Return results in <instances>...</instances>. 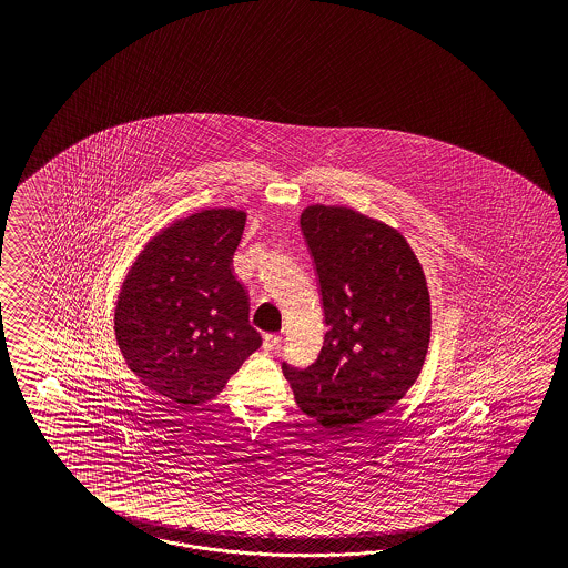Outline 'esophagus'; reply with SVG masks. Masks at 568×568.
<instances>
[{"instance_id":"34e87169","label":"esophagus","mask_w":568,"mask_h":568,"mask_svg":"<svg viewBox=\"0 0 568 568\" xmlns=\"http://www.w3.org/2000/svg\"><path fill=\"white\" fill-rule=\"evenodd\" d=\"M264 349H276L278 345H281V335H273V333H268V335H264Z\"/></svg>"}]
</instances>
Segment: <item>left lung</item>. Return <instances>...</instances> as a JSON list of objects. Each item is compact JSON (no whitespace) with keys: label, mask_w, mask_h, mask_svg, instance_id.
I'll return each mask as SVG.
<instances>
[{"label":"left lung","mask_w":568,"mask_h":568,"mask_svg":"<svg viewBox=\"0 0 568 568\" xmlns=\"http://www.w3.org/2000/svg\"><path fill=\"white\" fill-rule=\"evenodd\" d=\"M300 226L325 310V342L306 368L283 362L297 406L327 429L389 410L427 356L429 290L396 229L344 206H308Z\"/></svg>","instance_id":"8db88e82"}]
</instances>
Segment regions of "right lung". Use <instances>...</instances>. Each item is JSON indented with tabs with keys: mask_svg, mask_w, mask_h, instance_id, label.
Segmentation results:
<instances>
[{
	"mask_svg": "<svg viewBox=\"0 0 568 568\" xmlns=\"http://www.w3.org/2000/svg\"><path fill=\"white\" fill-rule=\"evenodd\" d=\"M245 212L212 207L166 226L122 283L116 342L152 392L193 406L223 392L262 337L231 262Z\"/></svg>",
	"mask_w": 568,
	"mask_h": 568,
	"instance_id": "obj_1",
	"label": "right lung"
}]
</instances>
